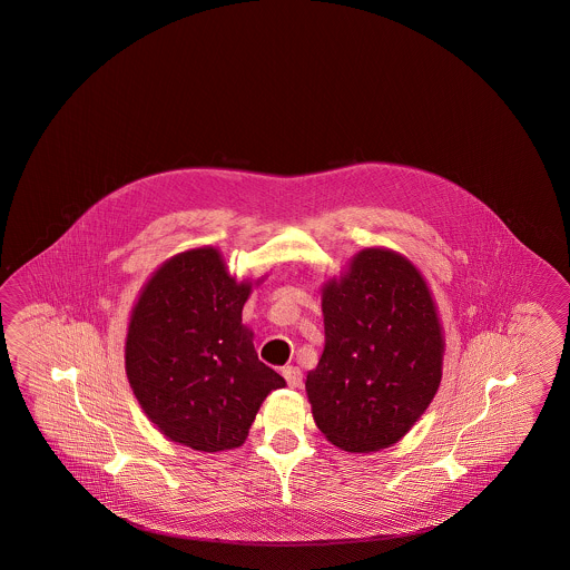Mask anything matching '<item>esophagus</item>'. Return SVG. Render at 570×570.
I'll return each instance as SVG.
<instances>
[{"label":"esophagus","instance_id":"34e87169","mask_svg":"<svg viewBox=\"0 0 570 570\" xmlns=\"http://www.w3.org/2000/svg\"><path fill=\"white\" fill-rule=\"evenodd\" d=\"M282 376H284L286 382H288V386H293V389L301 386V382H303V374H301V370H298V367H294V365H286V367L282 370Z\"/></svg>","mask_w":570,"mask_h":570}]
</instances>
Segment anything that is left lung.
Listing matches in <instances>:
<instances>
[{"instance_id": "8db88e82", "label": "left lung", "mask_w": 570, "mask_h": 570, "mask_svg": "<svg viewBox=\"0 0 570 570\" xmlns=\"http://www.w3.org/2000/svg\"><path fill=\"white\" fill-rule=\"evenodd\" d=\"M326 346L307 374L317 429L345 451L397 443L429 407L443 365L431 291L405 257L365 248L322 294Z\"/></svg>"}]
</instances>
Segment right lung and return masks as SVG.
Segmentation results:
<instances>
[{"instance_id":"obj_1","label":"right lung","mask_w":570,"mask_h":570,"mask_svg":"<svg viewBox=\"0 0 570 570\" xmlns=\"http://www.w3.org/2000/svg\"><path fill=\"white\" fill-rule=\"evenodd\" d=\"M248 294L210 246L167 261L139 294L125 370L141 410L175 443L240 448L263 399L286 384L242 326Z\"/></svg>"}]
</instances>
